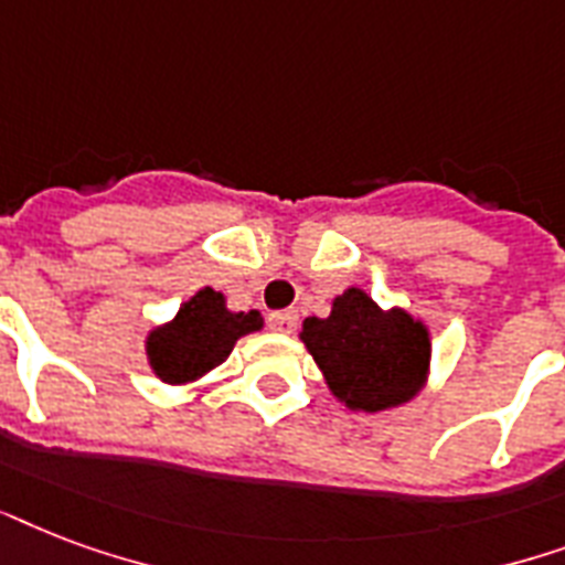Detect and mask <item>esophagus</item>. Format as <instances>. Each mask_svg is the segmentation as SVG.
<instances>
[{
	"label": "esophagus",
	"mask_w": 565,
	"mask_h": 565,
	"mask_svg": "<svg viewBox=\"0 0 565 565\" xmlns=\"http://www.w3.org/2000/svg\"><path fill=\"white\" fill-rule=\"evenodd\" d=\"M268 323H270V330L291 332L297 327V312L295 309H279V312H270Z\"/></svg>",
	"instance_id": "obj_1"
}]
</instances>
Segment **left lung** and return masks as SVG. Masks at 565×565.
Segmentation results:
<instances>
[{
    "label": "left lung",
    "instance_id": "left-lung-1",
    "mask_svg": "<svg viewBox=\"0 0 565 565\" xmlns=\"http://www.w3.org/2000/svg\"><path fill=\"white\" fill-rule=\"evenodd\" d=\"M300 339L332 395L362 413L409 401L430 362L424 323L401 309L383 312L360 288L335 297L330 318H306Z\"/></svg>",
    "mask_w": 565,
    "mask_h": 565
}]
</instances>
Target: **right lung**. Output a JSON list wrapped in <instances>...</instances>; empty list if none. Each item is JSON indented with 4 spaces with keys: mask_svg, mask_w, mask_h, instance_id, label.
Masks as SVG:
<instances>
[{
    "mask_svg": "<svg viewBox=\"0 0 565 565\" xmlns=\"http://www.w3.org/2000/svg\"><path fill=\"white\" fill-rule=\"evenodd\" d=\"M259 327L262 315L256 309L230 312L223 306V295L203 288L179 309L168 327L152 332L147 342L150 365L164 383H188L221 365L233 344Z\"/></svg>",
    "mask_w": 565,
    "mask_h": 565,
    "instance_id": "add662e5",
    "label": "right lung"
}]
</instances>
